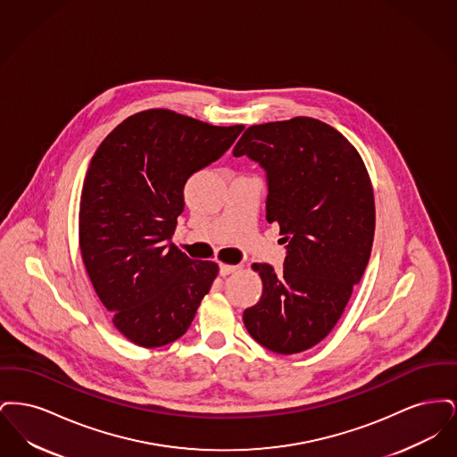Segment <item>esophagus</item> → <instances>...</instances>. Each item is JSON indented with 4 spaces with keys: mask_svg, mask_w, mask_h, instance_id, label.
<instances>
[{
    "mask_svg": "<svg viewBox=\"0 0 457 457\" xmlns=\"http://www.w3.org/2000/svg\"><path fill=\"white\" fill-rule=\"evenodd\" d=\"M239 267H241L239 263H237V265H226V263H222V265L219 267V272H220V276H229V274L237 272Z\"/></svg>",
    "mask_w": 457,
    "mask_h": 457,
    "instance_id": "34e87169",
    "label": "esophagus"
}]
</instances>
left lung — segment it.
<instances>
[{
	"label": "left lung",
	"mask_w": 457,
	"mask_h": 457,
	"mask_svg": "<svg viewBox=\"0 0 457 457\" xmlns=\"http://www.w3.org/2000/svg\"><path fill=\"white\" fill-rule=\"evenodd\" d=\"M233 155L265 171V219L286 245L281 272L253 263L263 291L243 322L263 348L300 353L337 324L367 269L375 233L367 168L339 131L304 116L250 127Z\"/></svg>",
	"instance_id": "8db88e82"
}]
</instances>
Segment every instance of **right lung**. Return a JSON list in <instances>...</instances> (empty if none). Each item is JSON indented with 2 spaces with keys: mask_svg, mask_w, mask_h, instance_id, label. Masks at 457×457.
<instances>
[{
  "mask_svg": "<svg viewBox=\"0 0 457 457\" xmlns=\"http://www.w3.org/2000/svg\"><path fill=\"white\" fill-rule=\"evenodd\" d=\"M243 125L212 127L168 109L137 112L109 133L88 166L79 212L90 283L131 343L181 337L218 276L173 243L192 174L226 153Z\"/></svg>",
  "mask_w": 457,
  "mask_h": 457,
  "instance_id": "right-lung-1",
  "label": "right lung"
}]
</instances>
